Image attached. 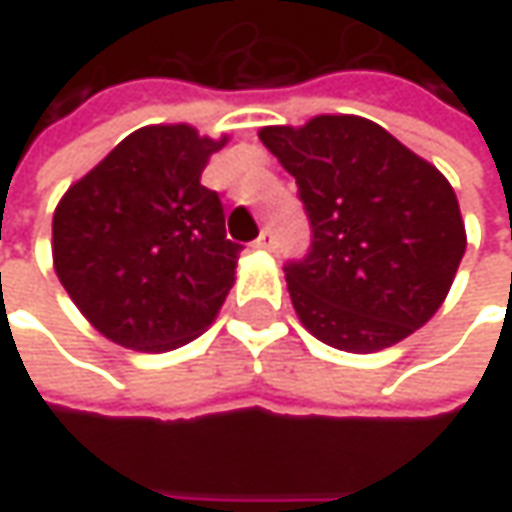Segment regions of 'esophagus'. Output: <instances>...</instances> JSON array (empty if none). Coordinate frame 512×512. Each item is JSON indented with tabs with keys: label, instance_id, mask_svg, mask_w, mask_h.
<instances>
[{
	"label": "esophagus",
	"instance_id": "1",
	"mask_svg": "<svg viewBox=\"0 0 512 512\" xmlns=\"http://www.w3.org/2000/svg\"><path fill=\"white\" fill-rule=\"evenodd\" d=\"M253 245L259 247V250H273V247H276V236H273V230H270V227L262 230V233H259V239H256Z\"/></svg>",
	"mask_w": 512,
	"mask_h": 512
}]
</instances>
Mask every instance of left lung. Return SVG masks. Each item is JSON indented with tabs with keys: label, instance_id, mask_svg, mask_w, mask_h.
I'll list each match as a JSON object with an SVG mask.
<instances>
[{
	"label": "left lung",
	"instance_id": "left-lung-1",
	"mask_svg": "<svg viewBox=\"0 0 512 512\" xmlns=\"http://www.w3.org/2000/svg\"><path fill=\"white\" fill-rule=\"evenodd\" d=\"M259 139L296 179L310 247L285 276L319 342L373 353L442 307L467 247L459 199L430 162L362 116H316Z\"/></svg>",
	"mask_w": 512,
	"mask_h": 512
}]
</instances>
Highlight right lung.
I'll list each match as a JSON object with an SVG mask.
<instances>
[{
  "instance_id": "right-lung-1",
  "label": "right lung",
  "mask_w": 512,
  "mask_h": 512,
  "mask_svg": "<svg viewBox=\"0 0 512 512\" xmlns=\"http://www.w3.org/2000/svg\"><path fill=\"white\" fill-rule=\"evenodd\" d=\"M222 145L187 125L142 128L62 196L56 276L110 342L173 350L225 305L242 245L227 239L219 193L202 185Z\"/></svg>"
}]
</instances>
